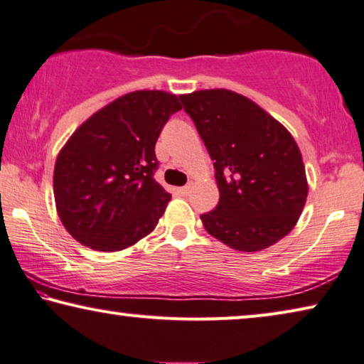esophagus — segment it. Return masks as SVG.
Returning a JSON list of instances; mask_svg holds the SVG:
<instances>
[{
  "label": "esophagus",
  "instance_id": "obj_1",
  "mask_svg": "<svg viewBox=\"0 0 364 364\" xmlns=\"http://www.w3.org/2000/svg\"><path fill=\"white\" fill-rule=\"evenodd\" d=\"M178 193H181L182 196H187V195L190 193V186H187V187H182V188H178Z\"/></svg>",
  "mask_w": 364,
  "mask_h": 364
}]
</instances>
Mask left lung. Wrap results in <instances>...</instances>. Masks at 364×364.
Instances as JSON below:
<instances>
[{
	"label": "left lung",
	"instance_id": "obj_1",
	"mask_svg": "<svg viewBox=\"0 0 364 364\" xmlns=\"http://www.w3.org/2000/svg\"><path fill=\"white\" fill-rule=\"evenodd\" d=\"M181 100L216 169L219 203L201 216L208 234L238 252H259L290 234L305 208L308 181L289 130L225 88Z\"/></svg>",
	"mask_w": 364,
	"mask_h": 364
}]
</instances>
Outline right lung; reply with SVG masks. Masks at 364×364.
<instances>
[{
	"instance_id": "right-lung-1",
	"label": "right lung",
	"mask_w": 364,
	"mask_h": 364,
	"mask_svg": "<svg viewBox=\"0 0 364 364\" xmlns=\"http://www.w3.org/2000/svg\"><path fill=\"white\" fill-rule=\"evenodd\" d=\"M177 95L136 90L82 122L59 151L53 174L58 216L77 242L121 252L151 234L171 195L153 178L154 145Z\"/></svg>"
}]
</instances>
